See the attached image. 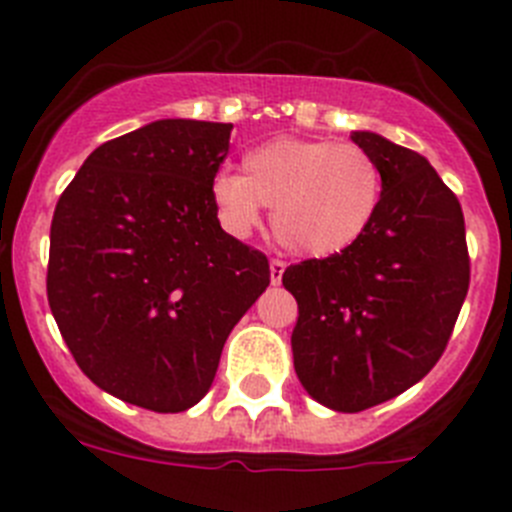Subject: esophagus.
<instances>
[{"label":"esophagus","instance_id":"34e87169","mask_svg":"<svg viewBox=\"0 0 512 512\" xmlns=\"http://www.w3.org/2000/svg\"><path fill=\"white\" fill-rule=\"evenodd\" d=\"M284 269H287V264H284V261H279V259H271V264H269V271H271V284H274V287H277V284L282 282V274H284Z\"/></svg>","mask_w":512,"mask_h":512}]
</instances>
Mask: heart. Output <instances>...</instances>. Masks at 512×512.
<instances>
[{
    "instance_id": "obj_1",
    "label": "heart",
    "mask_w": 512,
    "mask_h": 512,
    "mask_svg": "<svg viewBox=\"0 0 512 512\" xmlns=\"http://www.w3.org/2000/svg\"><path fill=\"white\" fill-rule=\"evenodd\" d=\"M382 189L377 158L356 143L277 138L243 156V174H215L212 202L238 238L261 223V207H271V233L284 251L330 259L369 230Z\"/></svg>"
}]
</instances>
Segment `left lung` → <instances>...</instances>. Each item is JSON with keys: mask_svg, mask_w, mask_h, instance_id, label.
<instances>
[{"mask_svg": "<svg viewBox=\"0 0 512 512\" xmlns=\"http://www.w3.org/2000/svg\"><path fill=\"white\" fill-rule=\"evenodd\" d=\"M351 140L377 158V217L348 251L289 266L295 372L312 400L359 413L431 372L469 289L464 215L428 158L369 130Z\"/></svg>", "mask_w": 512, "mask_h": 512, "instance_id": "1", "label": "left lung"}]
</instances>
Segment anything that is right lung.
I'll use <instances>...</instances> for the list:
<instances>
[{
	"label": "right lung",
	"instance_id": "right-lung-1",
	"mask_svg": "<svg viewBox=\"0 0 512 512\" xmlns=\"http://www.w3.org/2000/svg\"><path fill=\"white\" fill-rule=\"evenodd\" d=\"M230 122L156 120L89 153L51 223L48 305L99 390L182 413L207 395L269 261L217 220Z\"/></svg>",
	"mask_w": 512,
	"mask_h": 512
}]
</instances>
